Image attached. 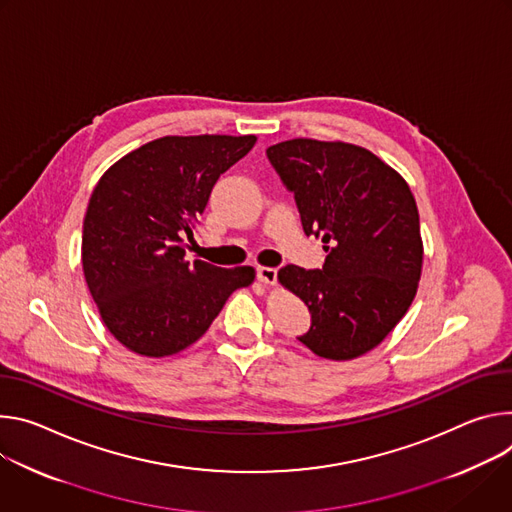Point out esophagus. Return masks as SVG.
<instances>
[{
  "label": "esophagus",
  "instance_id": "obj_1",
  "mask_svg": "<svg viewBox=\"0 0 512 512\" xmlns=\"http://www.w3.org/2000/svg\"><path fill=\"white\" fill-rule=\"evenodd\" d=\"M256 274H258V280L262 282V285H266V287H274L276 285V268L258 266Z\"/></svg>",
  "mask_w": 512,
  "mask_h": 512
}]
</instances>
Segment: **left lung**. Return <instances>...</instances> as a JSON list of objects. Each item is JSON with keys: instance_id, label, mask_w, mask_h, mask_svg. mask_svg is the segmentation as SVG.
Returning <instances> with one entry per match:
<instances>
[{"instance_id": "left-lung-1", "label": "left lung", "mask_w": 512, "mask_h": 512, "mask_svg": "<svg viewBox=\"0 0 512 512\" xmlns=\"http://www.w3.org/2000/svg\"><path fill=\"white\" fill-rule=\"evenodd\" d=\"M295 193L307 236H321V270L287 264L278 282L311 311L299 337L313 354L346 362L374 350L409 311L423 268L419 211L407 181L370 150L293 138L266 150Z\"/></svg>"}]
</instances>
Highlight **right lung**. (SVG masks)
<instances>
[{
	"instance_id": "right-lung-1",
	"label": "right lung",
	"mask_w": 512,
	"mask_h": 512,
	"mask_svg": "<svg viewBox=\"0 0 512 512\" xmlns=\"http://www.w3.org/2000/svg\"><path fill=\"white\" fill-rule=\"evenodd\" d=\"M256 136H164L113 162L87 205L81 262L107 331L130 352L173 356L195 344L252 266L185 258L183 236L205 211L219 175Z\"/></svg>"
}]
</instances>
